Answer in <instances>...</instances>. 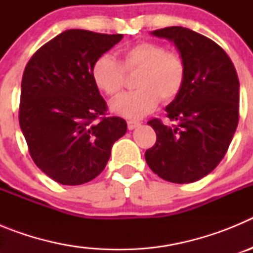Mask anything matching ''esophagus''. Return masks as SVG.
<instances>
[{
  "mask_svg": "<svg viewBox=\"0 0 253 253\" xmlns=\"http://www.w3.org/2000/svg\"><path fill=\"white\" fill-rule=\"evenodd\" d=\"M140 123L139 122H134V120H128V129L129 130H133L135 129L137 126H139Z\"/></svg>",
  "mask_w": 253,
  "mask_h": 253,
  "instance_id": "1",
  "label": "esophagus"
}]
</instances>
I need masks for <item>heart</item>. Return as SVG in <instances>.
I'll return each instance as SVG.
<instances>
[{"mask_svg": "<svg viewBox=\"0 0 253 253\" xmlns=\"http://www.w3.org/2000/svg\"><path fill=\"white\" fill-rule=\"evenodd\" d=\"M137 90L125 92L110 102L116 115L140 119L157 107L160 99L171 101L184 86L186 67L177 51L166 50L160 43L139 42L123 51L122 62L113 55L101 54L91 67V77L100 91L114 96L123 88L125 72L137 71Z\"/></svg>", "mask_w": 253, "mask_h": 253, "instance_id": "heart-1", "label": "heart"}]
</instances>
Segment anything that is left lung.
Segmentation results:
<instances>
[{
  "mask_svg": "<svg viewBox=\"0 0 253 253\" xmlns=\"http://www.w3.org/2000/svg\"><path fill=\"white\" fill-rule=\"evenodd\" d=\"M152 35L175 44L186 75L180 93L166 107L176 125L149 120L157 140L144 156L161 178L189 184L210 173L227 153L240 119V81L231 58L209 38L181 26Z\"/></svg>",
  "mask_w": 253,
  "mask_h": 253,
  "instance_id": "8db88e82",
  "label": "left lung"
}]
</instances>
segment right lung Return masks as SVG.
<instances>
[{
	"mask_svg": "<svg viewBox=\"0 0 253 253\" xmlns=\"http://www.w3.org/2000/svg\"><path fill=\"white\" fill-rule=\"evenodd\" d=\"M123 39L71 29L35 51L21 81L19 122L38 167L62 185L99 176L126 122L106 118V102L91 77L97 57Z\"/></svg>",
	"mask_w": 253,
	"mask_h": 253,
	"instance_id": "right-lung-1",
	"label": "right lung"
}]
</instances>
